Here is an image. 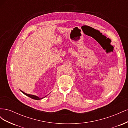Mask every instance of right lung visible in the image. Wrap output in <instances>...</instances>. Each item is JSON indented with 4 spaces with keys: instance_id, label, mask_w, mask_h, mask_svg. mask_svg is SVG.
<instances>
[{
    "instance_id": "obj_1",
    "label": "right lung",
    "mask_w": 128,
    "mask_h": 128,
    "mask_svg": "<svg viewBox=\"0 0 128 128\" xmlns=\"http://www.w3.org/2000/svg\"><path fill=\"white\" fill-rule=\"evenodd\" d=\"M23 94H25V95H26V96H29V97H30V98H32V99H34V100H40V99H42V98H44V97H45V96H44V97H42V98H40V97H38V96H34V95H32V94H26V93H25V92H24V91H21V90H20Z\"/></svg>"
}]
</instances>
